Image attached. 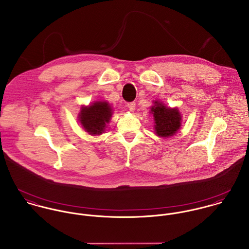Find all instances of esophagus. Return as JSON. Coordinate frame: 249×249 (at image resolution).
I'll return each instance as SVG.
<instances>
[{
  "label": "esophagus",
  "mask_w": 249,
  "mask_h": 249,
  "mask_svg": "<svg viewBox=\"0 0 249 249\" xmlns=\"http://www.w3.org/2000/svg\"><path fill=\"white\" fill-rule=\"evenodd\" d=\"M135 102H128L127 103V107H128V109H129V111H131V112H133L134 110H135Z\"/></svg>",
  "instance_id": "1"
}]
</instances>
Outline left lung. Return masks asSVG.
I'll list each match as a JSON object with an SVG mask.
<instances>
[{"mask_svg":"<svg viewBox=\"0 0 249 249\" xmlns=\"http://www.w3.org/2000/svg\"><path fill=\"white\" fill-rule=\"evenodd\" d=\"M155 120V130L160 137H170L177 133L180 127L181 116L178 108L166 107L165 104L155 101L151 107Z\"/></svg>","mask_w":249,"mask_h":249,"instance_id":"obj_1","label":"left lung"}]
</instances>
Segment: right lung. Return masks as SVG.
<instances>
[{
    "label": "right lung",
    "mask_w": 249,
    "mask_h": 249,
    "mask_svg": "<svg viewBox=\"0 0 249 249\" xmlns=\"http://www.w3.org/2000/svg\"><path fill=\"white\" fill-rule=\"evenodd\" d=\"M113 110L108 102L96 101L91 105L82 106L79 113V121L84 129L90 135H100L105 131L109 124Z\"/></svg>",
    "instance_id": "right-lung-1"
}]
</instances>
